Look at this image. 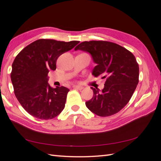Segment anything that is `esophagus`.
I'll list each match as a JSON object with an SVG mask.
<instances>
[{
	"mask_svg": "<svg viewBox=\"0 0 161 161\" xmlns=\"http://www.w3.org/2000/svg\"><path fill=\"white\" fill-rule=\"evenodd\" d=\"M72 87H73V89H78V90H82V89H83V87L81 86H79V85H73Z\"/></svg>",
	"mask_w": 161,
	"mask_h": 161,
	"instance_id": "obj_1",
	"label": "esophagus"
}]
</instances>
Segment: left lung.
<instances>
[{"label": "left lung", "mask_w": 161, "mask_h": 161, "mask_svg": "<svg viewBox=\"0 0 161 161\" xmlns=\"http://www.w3.org/2000/svg\"><path fill=\"white\" fill-rule=\"evenodd\" d=\"M75 50L89 53L97 64L92 75L106 79L101 91L91 87L93 96L85 103L86 108L101 117L110 116L122 109L139 81V66L133 53L107 41L83 42Z\"/></svg>", "instance_id": "obj_1"}]
</instances>
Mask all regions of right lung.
Segmentation results:
<instances>
[{
	"label": "right lung",
	"mask_w": 161,
	"mask_h": 161,
	"mask_svg": "<svg viewBox=\"0 0 161 161\" xmlns=\"http://www.w3.org/2000/svg\"><path fill=\"white\" fill-rule=\"evenodd\" d=\"M80 42L40 39L18 53L12 64L11 79L17 100L28 114L40 119H51L65 107L69 89L52 88L47 74L56 69L58 58Z\"/></svg>",
	"instance_id": "1"
}]
</instances>
